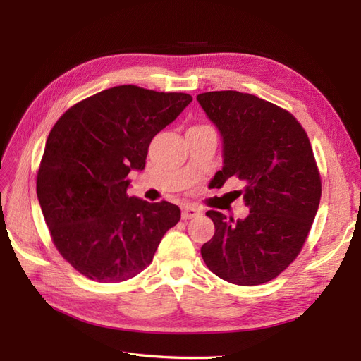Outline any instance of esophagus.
<instances>
[{
  "label": "esophagus",
  "instance_id": "esophagus-1",
  "mask_svg": "<svg viewBox=\"0 0 361 361\" xmlns=\"http://www.w3.org/2000/svg\"><path fill=\"white\" fill-rule=\"evenodd\" d=\"M200 215V209L195 206H185L182 209V218L183 220H190V218H195Z\"/></svg>",
  "mask_w": 361,
  "mask_h": 361
}]
</instances>
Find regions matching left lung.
<instances>
[{"mask_svg":"<svg viewBox=\"0 0 361 361\" xmlns=\"http://www.w3.org/2000/svg\"><path fill=\"white\" fill-rule=\"evenodd\" d=\"M223 141V169L214 180H243L245 218L207 211L214 236L202 245L206 267L220 279L256 286L276 279L301 251L321 200L310 141L290 113L239 92L197 96Z\"/></svg>","mask_w":361,"mask_h":361,"instance_id":"1","label":"left lung"}]
</instances>
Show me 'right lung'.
<instances>
[{
	"label": "right lung",
	"mask_w": 361,
	"mask_h": 361,
	"mask_svg": "<svg viewBox=\"0 0 361 361\" xmlns=\"http://www.w3.org/2000/svg\"><path fill=\"white\" fill-rule=\"evenodd\" d=\"M192 97L117 85L73 105L54 125L37 199L60 255L82 276L117 283L140 274L180 220L173 203L129 197V171Z\"/></svg>",
	"instance_id": "right-lung-1"
}]
</instances>
